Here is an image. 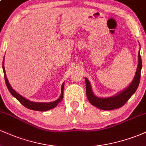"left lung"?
<instances>
[{"label":"left lung","instance_id":"8db88e82","mask_svg":"<svg viewBox=\"0 0 146 146\" xmlns=\"http://www.w3.org/2000/svg\"><path fill=\"white\" fill-rule=\"evenodd\" d=\"M142 68L141 58L140 56V50L138 53V66H137L136 73L132 80V82L128 87L124 88L113 96L108 98H98L94 95L92 90L90 82L86 78H85L86 82V96L88 101L92 105L96 108L104 110H110L120 108L126 103L127 101L131 98V96L135 93L139 84L141 78V71Z\"/></svg>","mask_w":146,"mask_h":146}]
</instances>
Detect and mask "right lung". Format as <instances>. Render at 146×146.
<instances>
[{"label": "right lung", "mask_w": 146, "mask_h": 146, "mask_svg": "<svg viewBox=\"0 0 146 146\" xmlns=\"http://www.w3.org/2000/svg\"><path fill=\"white\" fill-rule=\"evenodd\" d=\"M4 59H5V57H4ZM4 59H3V72H4L5 80L7 87L8 90H9L10 93H11V94L13 96H14V98L18 100V101L21 102L24 106L26 107V108H29V109L33 110H38V111H46V110H48L50 109H52V108H55V107H56L58 104L62 101V100L63 99V90H64V82L62 84V87H61V95H60L59 98L54 102H47V103H44V102H31L28 100V99H26L23 96H22V95L18 94L16 90L13 89L12 87H11V85L9 84L7 78L5 70V66H4Z\"/></svg>", "instance_id": "right-lung-1"}]
</instances>
